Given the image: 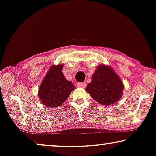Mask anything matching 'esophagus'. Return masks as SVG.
Instances as JSON below:
<instances>
[{
    "mask_svg": "<svg viewBox=\"0 0 156 156\" xmlns=\"http://www.w3.org/2000/svg\"><path fill=\"white\" fill-rule=\"evenodd\" d=\"M77 86L78 87H85V86H86V83H85V82H83V83H78V84H77Z\"/></svg>",
    "mask_w": 156,
    "mask_h": 156,
    "instance_id": "1",
    "label": "esophagus"
}]
</instances>
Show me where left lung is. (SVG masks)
Wrapping results in <instances>:
<instances>
[{"label": "left lung", "mask_w": 156, "mask_h": 156, "mask_svg": "<svg viewBox=\"0 0 156 156\" xmlns=\"http://www.w3.org/2000/svg\"><path fill=\"white\" fill-rule=\"evenodd\" d=\"M124 87L122 80L112 68L100 64L92 75L91 83L87 84L85 90L98 103L108 106L121 99Z\"/></svg>", "instance_id": "obj_1"}]
</instances>
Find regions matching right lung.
Here are the masks:
<instances>
[{
	"label": "right lung",
	"mask_w": 156,
	"mask_h": 156,
	"mask_svg": "<svg viewBox=\"0 0 156 156\" xmlns=\"http://www.w3.org/2000/svg\"><path fill=\"white\" fill-rule=\"evenodd\" d=\"M63 67V64L52 65L39 86V98L47 107H59L75 89L73 83L64 77Z\"/></svg>",
	"instance_id": "obj_1"
}]
</instances>
